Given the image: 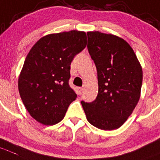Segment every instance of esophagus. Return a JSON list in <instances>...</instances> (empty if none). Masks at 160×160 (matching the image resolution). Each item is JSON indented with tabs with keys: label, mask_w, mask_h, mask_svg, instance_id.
<instances>
[{
	"label": "esophagus",
	"mask_w": 160,
	"mask_h": 160,
	"mask_svg": "<svg viewBox=\"0 0 160 160\" xmlns=\"http://www.w3.org/2000/svg\"><path fill=\"white\" fill-rule=\"evenodd\" d=\"M83 88H77V92H78L79 95H81V94L83 93Z\"/></svg>",
	"instance_id": "obj_1"
}]
</instances>
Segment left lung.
I'll return each mask as SVG.
<instances>
[{"instance_id": "8db88e82", "label": "left lung", "mask_w": 160, "mask_h": 160, "mask_svg": "<svg viewBox=\"0 0 160 160\" xmlns=\"http://www.w3.org/2000/svg\"><path fill=\"white\" fill-rule=\"evenodd\" d=\"M88 50L95 64L98 91L95 100L81 101L89 123L98 129L121 127L135 109L142 86L141 65L123 38L99 31L87 33Z\"/></svg>"}]
</instances>
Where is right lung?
Returning a JSON list of instances; mask_svg holds the SVG:
<instances>
[{
	"mask_svg": "<svg viewBox=\"0 0 160 160\" xmlns=\"http://www.w3.org/2000/svg\"><path fill=\"white\" fill-rule=\"evenodd\" d=\"M86 45V33L73 30L42 37L28 53L18 88L23 105L39 123L61 122L77 98L68 84L70 65Z\"/></svg>",
	"mask_w": 160,
	"mask_h": 160,
	"instance_id": "add662e5",
	"label": "right lung"
}]
</instances>
